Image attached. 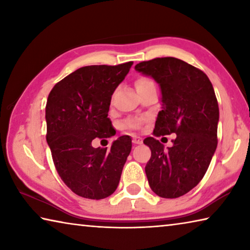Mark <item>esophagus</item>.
Wrapping results in <instances>:
<instances>
[{"instance_id":"1","label":"esophagus","mask_w":250,"mask_h":250,"mask_svg":"<svg viewBox=\"0 0 250 250\" xmlns=\"http://www.w3.org/2000/svg\"><path fill=\"white\" fill-rule=\"evenodd\" d=\"M132 142H133V145H141L142 139L140 137H133Z\"/></svg>"}]
</instances>
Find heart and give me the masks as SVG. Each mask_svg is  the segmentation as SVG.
<instances>
[{
    "instance_id": "obj_1",
    "label": "heart",
    "mask_w": 250,
    "mask_h": 250,
    "mask_svg": "<svg viewBox=\"0 0 250 250\" xmlns=\"http://www.w3.org/2000/svg\"><path fill=\"white\" fill-rule=\"evenodd\" d=\"M152 84H154V83L147 77H139L135 80V88H137V90H141L143 88L152 86ZM143 121H145L143 119H128L124 122L122 126H124L125 129L139 130L141 128Z\"/></svg>"
}]
</instances>
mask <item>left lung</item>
<instances>
[{
  "label": "left lung",
  "instance_id": "8db88e82",
  "mask_svg": "<svg viewBox=\"0 0 250 250\" xmlns=\"http://www.w3.org/2000/svg\"><path fill=\"white\" fill-rule=\"evenodd\" d=\"M134 68L160 84L162 110L153 134H176L167 150L153 137L143 141L151 149L149 185L161 197H180L200 183L217 147L219 109L213 84L204 71L174 57L141 62Z\"/></svg>",
  "mask_w": 250,
  "mask_h": 250
}]
</instances>
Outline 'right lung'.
Instances as JSON below:
<instances>
[{
    "instance_id": "right-lung-1",
    "label": "right lung",
    "mask_w": 250,
    "mask_h": 250,
    "mask_svg": "<svg viewBox=\"0 0 250 250\" xmlns=\"http://www.w3.org/2000/svg\"><path fill=\"white\" fill-rule=\"evenodd\" d=\"M133 62L117 66H84L55 84L46 104V140L62 182L77 195L103 200L119 184L132 142L122 135L107 147L95 138L113 135L108 118L111 96Z\"/></svg>"
}]
</instances>
